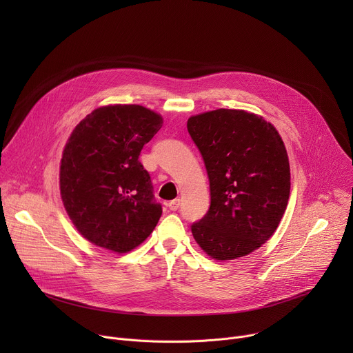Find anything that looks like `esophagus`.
Wrapping results in <instances>:
<instances>
[{"label": "esophagus", "instance_id": "esophagus-1", "mask_svg": "<svg viewBox=\"0 0 353 353\" xmlns=\"http://www.w3.org/2000/svg\"><path fill=\"white\" fill-rule=\"evenodd\" d=\"M179 207H180V199L179 198H176V199H173V201H170V203H169V208L172 211H177Z\"/></svg>", "mask_w": 353, "mask_h": 353}]
</instances>
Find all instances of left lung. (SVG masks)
<instances>
[{
	"mask_svg": "<svg viewBox=\"0 0 353 353\" xmlns=\"http://www.w3.org/2000/svg\"><path fill=\"white\" fill-rule=\"evenodd\" d=\"M204 159L211 205L191 232L208 256L234 260L261 247L276 230L289 199L283 141L261 116L218 109L187 121Z\"/></svg>",
	"mask_w": 353,
	"mask_h": 353,
	"instance_id": "left-lung-1",
	"label": "left lung"
}]
</instances>
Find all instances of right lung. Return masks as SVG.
Masks as SVG:
<instances>
[{
	"label": "right lung",
	"mask_w": 353,
	"mask_h": 353,
	"mask_svg": "<svg viewBox=\"0 0 353 353\" xmlns=\"http://www.w3.org/2000/svg\"><path fill=\"white\" fill-rule=\"evenodd\" d=\"M162 124L146 108L114 105L93 110L72 131L60 190L70 219L90 243L127 253L158 225L162 205L139 154Z\"/></svg>",
	"instance_id": "right-lung-1"
}]
</instances>
